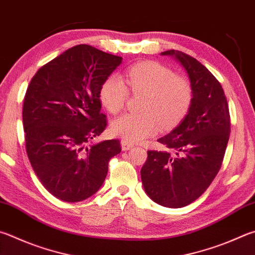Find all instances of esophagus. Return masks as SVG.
Instances as JSON below:
<instances>
[{"label": "esophagus", "instance_id": "obj_1", "mask_svg": "<svg viewBox=\"0 0 255 255\" xmlns=\"http://www.w3.org/2000/svg\"><path fill=\"white\" fill-rule=\"evenodd\" d=\"M132 147H133V145L131 142H129L127 140H124V139L122 140V149L123 150H129Z\"/></svg>", "mask_w": 255, "mask_h": 255}]
</instances>
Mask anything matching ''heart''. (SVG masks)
I'll use <instances>...</instances> for the list:
<instances>
[{
  "label": "heart",
  "mask_w": 255,
  "mask_h": 255,
  "mask_svg": "<svg viewBox=\"0 0 255 255\" xmlns=\"http://www.w3.org/2000/svg\"><path fill=\"white\" fill-rule=\"evenodd\" d=\"M126 82L133 94L143 95V98L140 114L123 115L112 124L114 135L124 140L140 141L155 135L160 125L165 129L172 128L191 107L193 94L189 82L161 63L146 61L129 67ZM127 85L117 75L109 76L103 83L100 98L109 113L118 114L126 106L129 97Z\"/></svg>",
  "instance_id": "b5f03b06"
}]
</instances>
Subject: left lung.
<instances>
[{
  "label": "left lung",
  "mask_w": 255,
  "mask_h": 255,
  "mask_svg": "<svg viewBox=\"0 0 255 255\" xmlns=\"http://www.w3.org/2000/svg\"><path fill=\"white\" fill-rule=\"evenodd\" d=\"M161 55H172L184 67L193 98L178 126L158 139L168 150H148L140 175L143 189L152 201L179 208L197 200L219 173L230 138L231 120L223 88L200 61L176 50L165 51Z\"/></svg>",
  "instance_id": "8db88e82"
}]
</instances>
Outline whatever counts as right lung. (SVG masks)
<instances>
[{
	"label": "right lung",
	"instance_id": "add662e5",
	"mask_svg": "<svg viewBox=\"0 0 255 255\" xmlns=\"http://www.w3.org/2000/svg\"><path fill=\"white\" fill-rule=\"evenodd\" d=\"M123 61L91 45L68 49L41 67L23 103L25 148L43 186L59 200L81 202L104 184L118 139H91L107 126L100 88Z\"/></svg>",
	"mask_w": 255,
	"mask_h": 255
}]
</instances>
